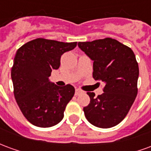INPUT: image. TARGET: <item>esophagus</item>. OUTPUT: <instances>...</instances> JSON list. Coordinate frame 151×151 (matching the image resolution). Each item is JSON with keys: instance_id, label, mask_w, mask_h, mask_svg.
Listing matches in <instances>:
<instances>
[{"instance_id": "1", "label": "esophagus", "mask_w": 151, "mask_h": 151, "mask_svg": "<svg viewBox=\"0 0 151 151\" xmlns=\"http://www.w3.org/2000/svg\"><path fill=\"white\" fill-rule=\"evenodd\" d=\"M82 93V91L79 90V89H76L75 90V95H79Z\"/></svg>"}]
</instances>
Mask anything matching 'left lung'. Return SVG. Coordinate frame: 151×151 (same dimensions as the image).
Listing matches in <instances>:
<instances>
[{
  "mask_svg": "<svg viewBox=\"0 0 151 151\" xmlns=\"http://www.w3.org/2000/svg\"><path fill=\"white\" fill-rule=\"evenodd\" d=\"M78 47L94 60V79L105 83L102 95L87 93L91 101L83 108L86 118L99 128L116 126L126 116L137 95L139 69L135 55L111 38L79 42Z\"/></svg>",
  "mask_w": 151,
  "mask_h": 151,
  "instance_id": "1",
  "label": "left lung"
}]
</instances>
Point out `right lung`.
<instances>
[{"instance_id": "1", "label": "right lung", "mask_w": 151, "mask_h": 151, "mask_svg": "<svg viewBox=\"0 0 151 151\" xmlns=\"http://www.w3.org/2000/svg\"><path fill=\"white\" fill-rule=\"evenodd\" d=\"M76 46L77 42L38 38L17 51L11 69L14 95L23 116L35 126H54L63 119L75 90L69 84H52L48 77L60 67L63 54Z\"/></svg>"}]
</instances>
